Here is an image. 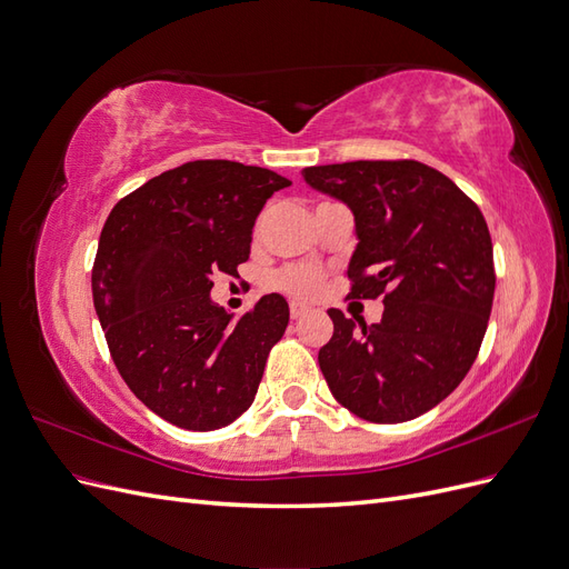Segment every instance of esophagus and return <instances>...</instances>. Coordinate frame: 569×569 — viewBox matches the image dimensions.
I'll list each match as a JSON object with an SVG mask.
<instances>
[{
	"instance_id": "34e87169",
	"label": "esophagus",
	"mask_w": 569,
	"mask_h": 569,
	"mask_svg": "<svg viewBox=\"0 0 569 569\" xmlns=\"http://www.w3.org/2000/svg\"><path fill=\"white\" fill-rule=\"evenodd\" d=\"M289 316H291V320H299V318L306 316V308L299 306V303H291L289 306Z\"/></svg>"
}]
</instances>
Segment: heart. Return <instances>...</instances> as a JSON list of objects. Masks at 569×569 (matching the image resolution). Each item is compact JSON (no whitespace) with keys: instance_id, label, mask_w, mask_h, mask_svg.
Returning a JSON list of instances; mask_svg holds the SVG:
<instances>
[{"instance_id":"obj_1","label":"heart","mask_w":569,"mask_h":569,"mask_svg":"<svg viewBox=\"0 0 569 569\" xmlns=\"http://www.w3.org/2000/svg\"><path fill=\"white\" fill-rule=\"evenodd\" d=\"M325 274L313 266H284L270 274V287L297 301H311L320 295Z\"/></svg>"}]
</instances>
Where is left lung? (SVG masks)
Listing matches in <instances>:
<instances>
[{
    "mask_svg": "<svg viewBox=\"0 0 569 569\" xmlns=\"http://www.w3.org/2000/svg\"><path fill=\"white\" fill-rule=\"evenodd\" d=\"M303 178L356 216L349 299H385L372 325L327 311L325 380L368 422L418 418L462 382L485 339L496 289L487 220L451 178L412 159L311 166Z\"/></svg>",
    "mask_w": 569,
    "mask_h": 569,
    "instance_id": "left-lung-1",
    "label": "left lung"
}]
</instances>
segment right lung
Masks as SVG:
<instances>
[{"label":"right lung","mask_w":569,"mask_h":569,"mask_svg":"<svg viewBox=\"0 0 569 569\" xmlns=\"http://www.w3.org/2000/svg\"><path fill=\"white\" fill-rule=\"evenodd\" d=\"M289 184L268 168L187 161L109 213L92 299L120 377L159 418L211 432L253 403L289 306L268 295L232 320L209 295L213 274L237 278L251 253L256 216Z\"/></svg>","instance_id":"1"}]
</instances>
